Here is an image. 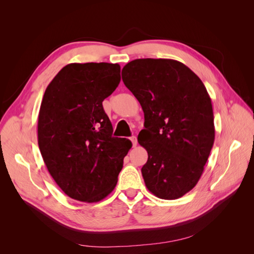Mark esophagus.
<instances>
[{"label": "esophagus", "instance_id": "34e87169", "mask_svg": "<svg viewBox=\"0 0 254 254\" xmlns=\"http://www.w3.org/2000/svg\"><path fill=\"white\" fill-rule=\"evenodd\" d=\"M130 139V141L132 142V145H133V147H135L136 146V144H137V140H136V136H134V135H132V136H130L129 137Z\"/></svg>", "mask_w": 254, "mask_h": 254}]
</instances>
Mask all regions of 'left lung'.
Instances as JSON below:
<instances>
[{"label": "left lung", "instance_id": "1", "mask_svg": "<svg viewBox=\"0 0 254 254\" xmlns=\"http://www.w3.org/2000/svg\"><path fill=\"white\" fill-rule=\"evenodd\" d=\"M122 78L144 111L137 141L148 153L145 186L161 199H178L200 179L213 147L211 97L200 78L173 59L132 60Z\"/></svg>", "mask_w": 254, "mask_h": 254}]
</instances>
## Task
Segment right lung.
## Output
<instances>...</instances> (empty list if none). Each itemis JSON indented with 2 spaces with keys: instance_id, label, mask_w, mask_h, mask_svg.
<instances>
[{
  "instance_id": "obj_1",
  "label": "right lung",
  "mask_w": 254,
  "mask_h": 254,
  "mask_svg": "<svg viewBox=\"0 0 254 254\" xmlns=\"http://www.w3.org/2000/svg\"><path fill=\"white\" fill-rule=\"evenodd\" d=\"M118 64H70L44 92L38 145L48 171L68 197L98 202L118 183L131 142L112 136L104 99L121 81Z\"/></svg>"
}]
</instances>
